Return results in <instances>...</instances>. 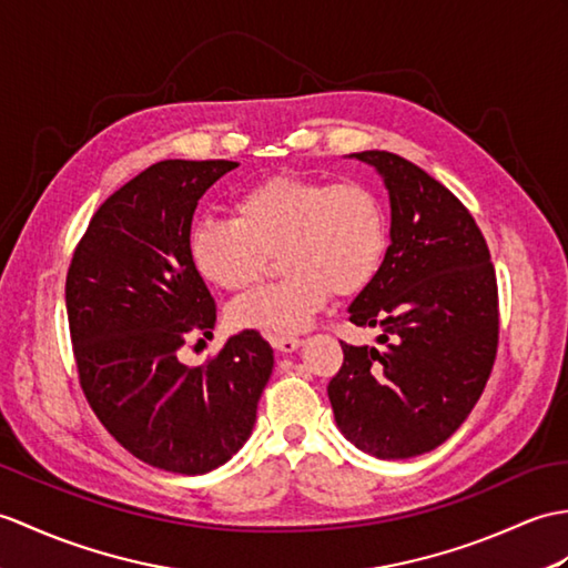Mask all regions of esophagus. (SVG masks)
Masks as SVG:
<instances>
[{
  "label": "esophagus",
  "instance_id": "34e87169",
  "mask_svg": "<svg viewBox=\"0 0 568 568\" xmlns=\"http://www.w3.org/2000/svg\"><path fill=\"white\" fill-rule=\"evenodd\" d=\"M271 344L275 351H281V353H295L302 341L297 336H273Z\"/></svg>",
  "mask_w": 568,
  "mask_h": 568
}]
</instances>
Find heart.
<instances>
[{
	"instance_id": "obj_1",
	"label": "heart",
	"mask_w": 568,
	"mask_h": 568,
	"mask_svg": "<svg viewBox=\"0 0 568 568\" xmlns=\"http://www.w3.org/2000/svg\"><path fill=\"white\" fill-rule=\"evenodd\" d=\"M234 220L203 217L189 234L195 271L220 290L252 285L266 256L283 278L232 302L234 328L287 336L307 328L328 293L358 295L387 252V220L377 195L358 181L324 183L268 176L232 203Z\"/></svg>"
}]
</instances>
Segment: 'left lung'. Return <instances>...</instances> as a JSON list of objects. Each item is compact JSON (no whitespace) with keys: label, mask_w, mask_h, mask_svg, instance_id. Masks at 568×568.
Returning <instances> with one entry per match:
<instances>
[{"label":"left lung","mask_w":568,"mask_h":568,"mask_svg":"<svg viewBox=\"0 0 568 568\" xmlns=\"http://www.w3.org/2000/svg\"><path fill=\"white\" fill-rule=\"evenodd\" d=\"M385 181L389 248L351 302L355 326H379L385 348L348 346L328 382L346 438L379 459L435 450L465 424L491 375L498 287L489 246L469 210L404 156L355 152Z\"/></svg>","instance_id":"8db88e82"}]
</instances>
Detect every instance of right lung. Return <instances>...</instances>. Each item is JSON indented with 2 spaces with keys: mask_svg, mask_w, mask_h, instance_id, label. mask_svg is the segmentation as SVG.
Here are the masks:
<instances>
[{
  "mask_svg": "<svg viewBox=\"0 0 568 568\" xmlns=\"http://www.w3.org/2000/svg\"><path fill=\"white\" fill-rule=\"evenodd\" d=\"M240 166L164 160L105 201L77 244L64 285L74 361L101 424L142 463L205 474L256 424L273 348L254 328L205 365L181 363L189 334L215 328V302L189 256L195 205Z\"/></svg>",
  "mask_w": 568,
  "mask_h": 568,
  "instance_id": "add662e5",
  "label": "right lung"
}]
</instances>
